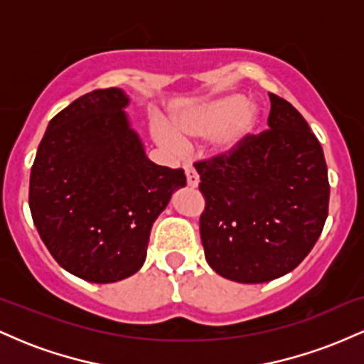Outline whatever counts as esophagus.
I'll use <instances>...</instances> for the list:
<instances>
[{
  "label": "esophagus",
  "mask_w": 364,
  "mask_h": 364,
  "mask_svg": "<svg viewBox=\"0 0 364 364\" xmlns=\"http://www.w3.org/2000/svg\"><path fill=\"white\" fill-rule=\"evenodd\" d=\"M185 174H186V183H188V186L190 188H196L198 186V183H200V176H198V173H196V171L191 168V166H185Z\"/></svg>",
  "instance_id": "obj_1"
}]
</instances>
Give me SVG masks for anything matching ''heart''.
Listing matches in <instances>:
<instances>
[{"instance_id":"1","label":"heart","mask_w":364,"mask_h":364,"mask_svg":"<svg viewBox=\"0 0 364 364\" xmlns=\"http://www.w3.org/2000/svg\"><path fill=\"white\" fill-rule=\"evenodd\" d=\"M260 121V111L253 102L236 94L215 95L173 112L168 129L154 127L157 140L168 147H178L179 140L208 139L212 156H232L253 135Z\"/></svg>"}]
</instances>
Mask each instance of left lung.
Instances as JSON below:
<instances>
[{
    "instance_id": "8db88e82",
    "label": "left lung",
    "mask_w": 364,
    "mask_h": 364,
    "mask_svg": "<svg viewBox=\"0 0 364 364\" xmlns=\"http://www.w3.org/2000/svg\"><path fill=\"white\" fill-rule=\"evenodd\" d=\"M269 129L232 156L196 162L205 210L200 237L212 270L260 284L289 274L321 235L328 214L323 150L306 119L269 94Z\"/></svg>"
}]
</instances>
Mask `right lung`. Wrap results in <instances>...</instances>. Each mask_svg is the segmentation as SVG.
<instances>
[{"label":"right lung","mask_w":364,"mask_h":364,"mask_svg":"<svg viewBox=\"0 0 364 364\" xmlns=\"http://www.w3.org/2000/svg\"><path fill=\"white\" fill-rule=\"evenodd\" d=\"M121 89L82 95L49 121L31 171L28 205L41 240L66 272L95 284L139 272L150 229L183 169L145 154Z\"/></svg>","instance_id":"right-lung-1"}]
</instances>
